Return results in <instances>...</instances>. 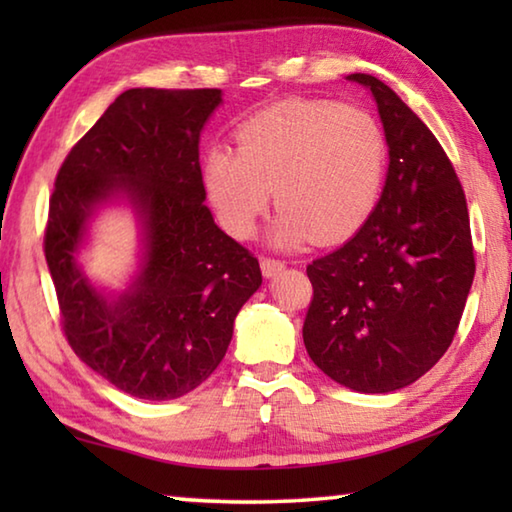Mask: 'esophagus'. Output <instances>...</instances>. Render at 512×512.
I'll return each instance as SVG.
<instances>
[{
    "label": "esophagus",
    "instance_id": "34e87169",
    "mask_svg": "<svg viewBox=\"0 0 512 512\" xmlns=\"http://www.w3.org/2000/svg\"><path fill=\"white\" fill-rule=\"evenodd\" d=\"M259 266H262V273L266 277H275L277 273L284 271L282 259H273V257H262V262H259Z\"/></svg>",
    "mask_w": 512,
    "mask_h": 512
}]
</instances>
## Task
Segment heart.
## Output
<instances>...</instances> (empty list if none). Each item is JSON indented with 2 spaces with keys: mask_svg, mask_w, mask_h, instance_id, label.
<instances>
[{
  "mask_svg": "<svg viewBox=\"0 0 512 512\" xmlns=\"http://www.w3.org/2000/svg\"><path fill=\"white\" fill-rule=\"evenodd\" d=\"M237 151L212 146L203 185L223 230L253 237L271 194L280 214L275 246L339 244L377 207L386 176V135L368 110L287 99L239 124Z\"/></svg>",
  "mask_w": 512,
  "mask_h": 512,
  "instance_id": "b5f03b06",
  "label": "heart"
}]
</instances>
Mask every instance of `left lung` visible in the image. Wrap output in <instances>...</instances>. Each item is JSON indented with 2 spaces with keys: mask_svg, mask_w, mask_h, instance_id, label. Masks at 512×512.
<instances>
[{
  "mask_svg": "<svg viewBox=\"0 0 512 512\" xmlns=\"http://www.w3.org/2000/svg\"><path fill=\"white\" fill-rule=\"evenodd\" d=\"M388 144L384 192L350 241L307 266L302 327L311 361L336 384L391 393L436 366L454 341L474 280L470 214L443 146L370 74Z\"/></svg>",
  "mask_w": 512,
  "mask_h": 512,
  "instance_id": "obj_1",
  "label": "left lung"
}]
</instances>
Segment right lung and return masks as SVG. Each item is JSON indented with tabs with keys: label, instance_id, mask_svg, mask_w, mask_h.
I'll return each instance as SVG.
<instances>
[{
	"label": "right lung",
	"instance_id": "obj_1",
	"mask_svg": "<svg viewBox=\"0 0 512 512\" xmlns=\"http://www.w3.org/2000/svg\"><path fill=\"white\" fill-rule=\"evenodd\" d=\"M221 90L121 92L56 176L45 257L72 350L140 400L194 391L225 357L239 309L262 284L257 257L214 223L198 142ZM124 197L143 228L132 287L106 294L78 266L93 212Z\"/></svg>",
	"mask_w": 512,
	"mask_h": 512
}]
</instances>
